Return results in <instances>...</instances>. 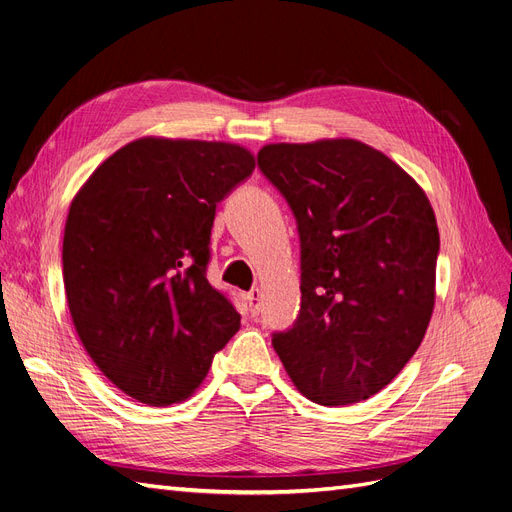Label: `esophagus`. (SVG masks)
<instances>
[{"label": "esophagus", "instance_id": "obj_1", "mask_svg": "<svg viewBox=\"0 0 512 512\" xmlns=\"http://www.w3.org/2000/svg\"><path fill=\"white\" fill-rule=\"evenodd\" d=\"M260 290L258 288H252L250 292L245 294V301H247V305H250V312H252V316H256L258 314V309H260Z\"/></svg>", "mask_w": 512, "mask_h": 512}]
</instances>
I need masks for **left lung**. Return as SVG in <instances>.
I'll return each instance as SVG.
<instances>
[{
  "instance_id": "left-lung-1",
  "label": "left lung",
  "mask_w": 512,
  "mask_h": 512,
  "mask_svg": "<svg viewBox=\"0 0 512 512\" xmlns=\"http://www.w3.org/2000/svg\"><path fill=\"white\" fill-rule=\"evenodd\" d=\"M301 241V309L273 348L314 404L376 395L421 346L436 301L440 235L418 183L352 138L262 147Z\"/></svg>"
}]
</instances>
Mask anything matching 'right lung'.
<instances>
[{
  "label": "right lung",
  "instance_id": "right-lung-1",
  "mask_svg": "<svg viewBox=\"0 0 512 512\" xmlns=\"http://www.w3.org/2000/svg\"><path fill=\"white\" fill-rule=\"evenodd\" d=\"M256 162L230 143L138 138L74 196L64 286L81 342L147 406L188 399L241 316L207 280L215 207Z\"/></svg>",
  "mask_w": 512,
  "mask_h": 512
}]
</instances>
